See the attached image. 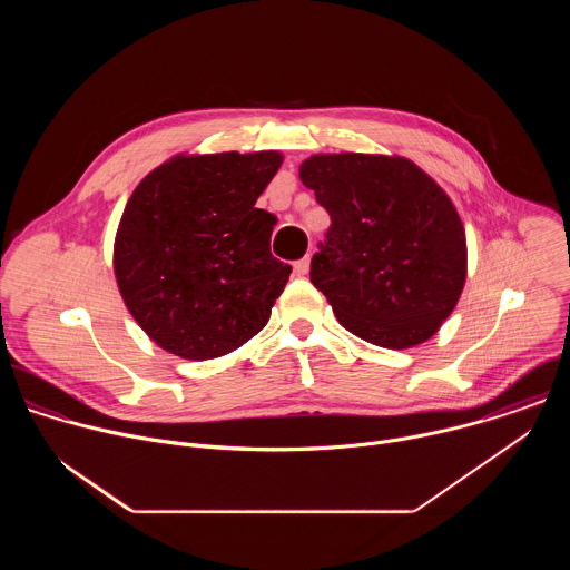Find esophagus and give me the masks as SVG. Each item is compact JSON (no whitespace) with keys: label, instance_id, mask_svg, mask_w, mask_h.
<instances>
[{"label":"esophagus","instance_id":"34e87169","mask_svg":"<svg viewBox=\"0 0 570 570\" xmlns=\"http://www.w3.org/2000/svg\"><path fill=\"white\" fill-rule=\"evenodd\" d=\"M308 268H311V257H302L299 262L293 264V271H295V275H299V277H304V275L308 273Z\"/></svg>","mask_w":570,"mask_h":570}]
</instances>
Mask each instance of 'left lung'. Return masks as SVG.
Instances as JSON below:
<instances>
[{
	"instance_id": "obj_1",
	"label": "left lung",
	"mask_w": 570,
	"mask_h": 570,
	"mask_svg": "<svg viewBox=\"0 0 570 570\" xmlns=\"http://www.w3.org/2000/svg\"><path fill=\"white\" fill-rule=\"evenodd\" d=\"M299 180L332 216L311 284L343 327L387 350L429 341L466 279L464 225L444 189L411 159L367 153L311 155Z\"/></svg>"
}]
</instances>
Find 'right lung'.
Returning a JSON list of instances; mask_svg holds the SVG:
<instances>
[{
	"label": "right lung",
	"instance_id": "add662e5",
	"mask_svg": "<svg viewBox=\"0 0 570 570\" xmlns=\"http://www.w3.org/2000/svg\"><path fill=\"white\" fill-rule=\"evenodd\" d=\"M282 155H176L132 191L115 236L119 293L146 336L180 358L225 356L257 336L291 266L277 218L255 207Z\"/></svg>",
	"mask_w": 570,
	"mask_h": 570
}]
</instances>
